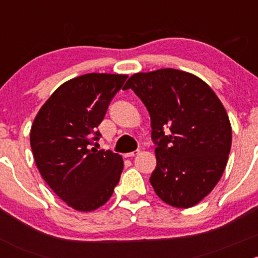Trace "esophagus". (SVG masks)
<instances>
[{"mask_svg":"<svg viewBox=\"0 0 258 258\" xmlns=\"http://www.w3.org/2000/svg\"><path fill=\"white\" fill-rule=\"evenodd\" d=\"M140 153V150H136V151H132V152H128V153H124V157L127 158H131V157H135L136 155H139Z\"/></svg>","mask_w":258,"mask_h":258,"instance_id":"obj_1","label":"esophagus"}]
</instances>
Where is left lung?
Instances as JSON below:
<instances>
[{"label": "left lung", "mask_w": 258, "mask_h": 258, "mask_svg": "<svg viewBox=\"0 0 258 258\" xmlns=\"http://www.w3.org/2000/svg\"><path fill=\"white\" fill-rule=\"evenodd\" d=\"M123 88L150 113L156 195L178 209L197 205L220 181L230 155L232 130L221 101L201 79L173 69L140 72Z\"/></svg>", "instance_id": "1"}]
</instances>
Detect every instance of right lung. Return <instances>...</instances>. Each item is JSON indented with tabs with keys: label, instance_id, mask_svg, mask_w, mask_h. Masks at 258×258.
<instances>
[{
	"label": "right lung",
	"instance_id": "obj_1",
	"mask_svg": "<svg viewBox=\"0 0 258 258\" xmlns=\"http://www.w3.org/2000/svg\"><path fill=\"white\" fill-rule=\"evenodd\" d=\"M126 79L87 74L67 81L33 121L30 142L36 166L52 191L77 211L105 205L121 177V156L91 146H97L98 124Z\"/></svg>",
	"mask_w": 258,
	"mask_h": 258
}]
</instances>
